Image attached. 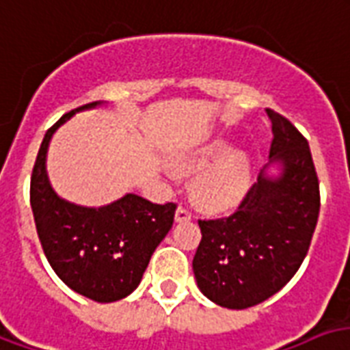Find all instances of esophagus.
Wrapping results in <instances>:
<instances>
[{
    "label": "esophagus",
    "instance_id": "obj_1",
    "mask_svg": "<svg viewBox=\"0 0 350 350\" xmlns=\"http://www.w3.org/2000/svg\"><path fill=\"white\" fill-rule=\"evenodd\" d=\"M190 219H191L190 210L183 208V206H178V208L175 210V221L177 223H186V221H190Z\"/></svg>",
    "mask_w": 350,
    "mask_h": 350
}]
</instances>
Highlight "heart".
Instances as JSON below:
<instances>
[{"label": "heart", "mask_w": 350, "mask_h": 350, "mask_svg": "<svg viewBox=\"0 0 350 350\" xmlns=\"http://www.w3.org/2000/svg\"><path fill=\"white\" fill-rule=\"evenodd\" d=\"M178 172L196 173L190 191L199 208L221 212L232 208L245 197L253 177V157L228 138H214L175 157ZM172 178L173 173L165 170Z\"/></svg>", "instance_id": "heart-1"}]
</instances>
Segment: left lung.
<instances>
[{
    "mask_svg": "<svg viewBox=\"0 0 350 350\" xmlns=\"http://www.w3.org/2000/svg\"><path fill=\"white\" fill-rule=\"evenodd\" d=\"M269 162L234 214L199 219L197 288L223 308L243 310L282 290L308 253L319 215V183L308 142L267 110Z\"/></svg>",
    "mask_w": 350,
    "mask_h": 350,
    "instance_id": "obj_1",
    "label": "left lung"
}]
</instances>
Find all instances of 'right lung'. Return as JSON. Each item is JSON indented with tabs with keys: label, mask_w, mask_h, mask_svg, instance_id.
I'll return each mask as SVG.
<instances>
[{
	"label": "right lung",
	"mask_w": 350,
	"mask_h": 350,
	"mask_svg": "<svg viewBox=\"0 0 350 350\" xmlns=\"http://www.w3.org/2000/svg\"><path fill=\"white\" fill-rule=\"evenodd\" d=\"M85 105L60 118L38 149L31 177V208L42 249L68 288L96 303H114L138 288L154 249L173 225L175 204H157L125 193L103 206L66 201L47 177V149L73 116L103 107Z\"/></svg>",
	"instance_id": "obj_1"
}]
</instances>
